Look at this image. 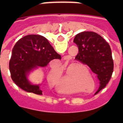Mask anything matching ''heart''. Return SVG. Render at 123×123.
Listing matches in <instances>:
<instances>
[{
  "mask_svg": "<svg viewBox=\"0 0 123 123\" xmlns=\"http://www.w3.org/2000/svg\"><path fill=\"white\" fill-rule=\"evenodd\" d=\"M67 68H68V66L66 68V71H65V74L64 76L61 79L60 81L55 82L54 84L56 87L59 88V91H60L61 92H65L67 93H74V92H75V91L70 85L71 79H70L69 74L68 73ZM79 81L81 82L82 84H86L87 82L86 78L84 75L79 79Z\"/></svg>",
  "mask_w": 123,
  "mask_h": 123,
  "instance_id": "b5f03b06",
  "label": "heart"
}]
</instances>
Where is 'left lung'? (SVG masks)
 Returning <instances> with one entry per match:
<instances>
[{
  "label": "left lung",
  "instance_id": "left-lung-1",
  "mask_svg": "<svg viewBox=\"0 0 123 123\" xmlns=\"http://www.w3.org/2000/svg\"><path fill=\"white\" fill-rule=\"evenodd\" d=\"M73 42L79 53L75 59L88 65L100 81V87L96 93L105 87L113 72V60L108 42L96 32L84 31L78 34Z\"/></svg>",
  "mask_w": 123,
  "mask_h": 123
}]
</instances>
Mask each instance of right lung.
<instances>
[{
  "mask_svg": "<svg viewBox=\"0 0 123 123\" xmlns=\"http://www.w3.org/2000/svg\"><path fill=\"white\" fill-rule=\"evenodd\" d=\"M61 59L48 40L41 35H27L15 44L9 62L13 81L28 92L42 95L40 85H34L28 74L35 68L45 67L51 60Z\"/></svg>",
  "mask_w": 123,
  "mask_h": 123,
  "instance_id": "right-lung-1",
  "label": "right lung"
}]
</instances>
